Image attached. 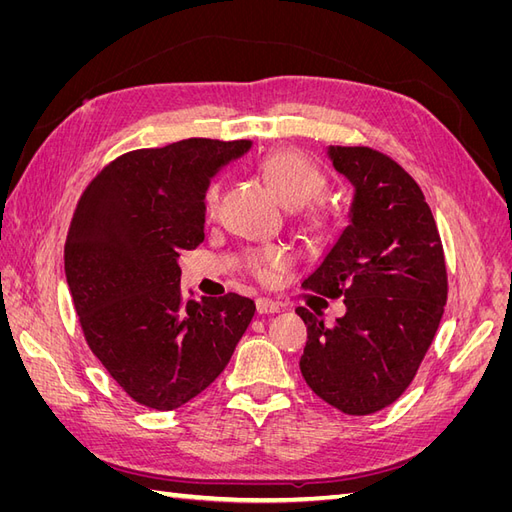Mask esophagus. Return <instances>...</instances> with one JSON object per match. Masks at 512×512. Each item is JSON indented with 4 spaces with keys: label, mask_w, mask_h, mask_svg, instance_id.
I'll return each mask as SVG.
<instances>
[{
    "label": "esophagus",
    "mask_w": 512,
    "mask_h": 512,
    "mask_svg": "<svg viewBox=\"0 0 512 512\" xmlns=\"http://www.w3.org/2000/svg\"><path fill=\"white\" fill-rule=\"evenodd\" d=\"M282 309V305L277 303V301H271V299H265V297H260V299H256V312L260 314V316H265V314H277Z\"/></svg>",
    "instance_id": "esophagus-1"
}]
</instances>
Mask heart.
Wrapping results in <instances>:
<instances>
[{"mask_svg": "<svg viewBox=\"0 0 512 512\" xmlns=\"http://www.w3.org/2000/svg\"><path fill=\"white\" fill-rule=\"evenodd\" d=\"M260 175L265 177L267 185L277 196V200L288 209H299V224L309 237L322 239L327 237L333 224L335 213L331 205L318 196L324 188V175L320 168L309 162L305 156L290 149L273 151L258 164ZM220 200V181H211L203 194V211L205 215H213L218 209ZM292 256L282 245H265L260 250L247 254V271H250L258 282L271 284L275 273L290 267Z\"/></svg>", "mask_w": 512, "mask_h": 512, "instance_id": "b5f03b06", "label": "heart"}]
</instances>
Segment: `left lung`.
Here are the masks:
<instances>
[{
    "instance_id": "left-lung-1",
    "label": "left lung",
    "mask_w": 512,
    "mask_h": 512,
    "mask_svg": "<svg viewBox=\"0 0 512 512\" xmlns=\"http://www.w3.org/2000/svg\"><path fill=\"white\" fill-rule=\"evenodd\" d=\"M354 188L350 224L303 288L344 297L333 327L297 307L307 324L301 374L322 401L363 416L391 406L414 380L446 305L436 220L418 183L369 147H329Z\"/></svg>"
}]
</instances>
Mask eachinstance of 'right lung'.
Returning a JSON list of instances; mask_svg holds the SVG:
<instances>
[{"label": "right lung", "mask_w": 512, "mask_h": 512, "mask_svg": "<svg viewBox=\"0 0 512 512\" xmlns=\"http://www.w3.org/2000/svg\"><path fill=\"white\" fill-rule=\"evenodd\" d=\"M250 147L188 138L123 153L76 205L64 250L72 303L87 346L136 404H188L252 322L256 305L241 294L185 299L177 262L205 239L209 179Z\"/></svg>", "instance_id": "right-lung-1"}]
</instances>
